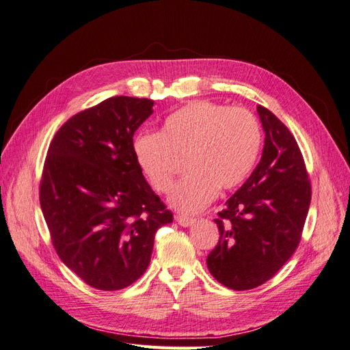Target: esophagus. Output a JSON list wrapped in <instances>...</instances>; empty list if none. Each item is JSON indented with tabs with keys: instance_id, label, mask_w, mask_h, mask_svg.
I'll return each mask as SVG.
<instances>
[{
	"instance_id": "34e87169",
	"label": "esophagus",
	"mask_w": 350,
	"mask_h": 350,
	"mask_svg": "<svg viewBox=\"0 0 350 350\" xmlns=\"http://www.w3.org/2000/svg\"><path fill=\"white\" fill-rule=\"evenodd\" d=\"M176 221L181 226H184V228H187V226H191L194 221H196V219H193V217H188V216H183V215H179V216H176Z\"/></svg>"
}]
</instances>
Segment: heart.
Instances as JSON below:
<instances>
[{
    "mask_svg": "<svg viewBox=\"0 0 350 350\" xmlns=\"http://www.w3.org/2000/svg\"><path fill=\"white\" fill-rule=\"evenodd\" d=\"M134 156L154 191L167 193L176 174V159H185L188 175L169 197L183 213H197L221 193L245 181L261 147L258 121L243 108L197 100L172 112L161 133H142Z\"/></svg>",
    "mask_w": 350,
    "mask_h": 350,
    "instance_id": "heart-1",
    "label": "heart"
}]
</instances>
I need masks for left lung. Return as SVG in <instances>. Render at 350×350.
Here are the masks:
<instances>
[{
  "label": "left lung",
  "mask_w": 350,
  "mask_h": 350,
  "mask_svg": "<svg viewBox=\"0 0 350 350\" xmlns=\"http://www.w3.org/2000/svg\"><path fill=\"white\" fill-rule=\"evenodd\" d=\"M266 133L261 161L215 219L219 242L207 267L219 283L248 291L266 283L298 248L311 203V183L295 137L258 105Z\"/></svg>",
  "instance_id": "1"
}]
</instances>
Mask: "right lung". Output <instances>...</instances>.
<instances>
[{
	"label": "right lung",
	"instance_id": "obj_1",
	"mask_svg": "<svg viewBox=\"0 0 350 350\" xmlns=\"http://www.w3.org/2000/svg\"><path fill=\"white\" fill-rule=\"evenodd\" d=\"M154 102L113 96L84 109L52 139L40 208L66 266L99 291H120L149 267L167 210L135 161L133 135Z\"/></svg>",
	"mask_w": 350,
	"mask_h": 350
}]
</instances>
